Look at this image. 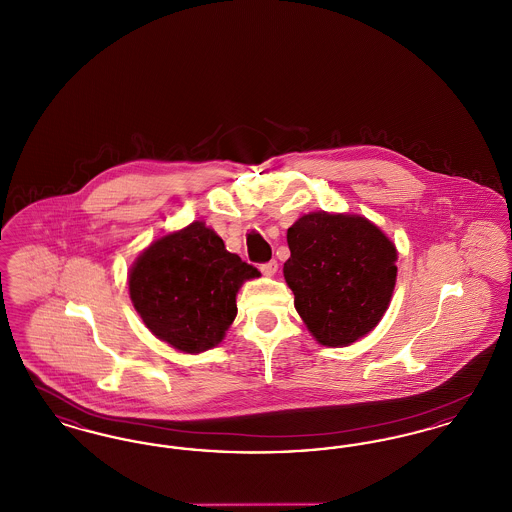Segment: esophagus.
I'll return each mask as SVG.
<instances>
[{"instance_id":"esophagus-1","label":"esophagus","mask_w":512,"mask_h":512,"mask_svg":"<svg viewBox=\"0 0 512 512\" xmlns=\"http://www.w3.org/2000/svg\"><path fill=\"white\" fill-rule=\"evenodd\" d=\"M259 268H261V272H263L265 276H274V274H276V270H278V263L272 259V261H268V263L259 265Z\"/></svg>"}]
</instances>
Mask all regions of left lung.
I'll return each mask as SVG.
<instances>
[{"label": "left lung", "mask_w": 512, "mask_h": 512, "mask_svg": "<svg viewBox=\"0 0 512 512\" xmlns=\"http://www.w3.org/2000/svg\"><path fill=\"white\" fill-rule=\"evenodd\" d=\"M284 278L295 309L322 345L363 338L384 317L397 276V251L363 217L305 215L288 228Z\"/></svg>", "instance_id": "left-lung-1"}]
</instances>
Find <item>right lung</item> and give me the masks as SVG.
I'll list each match as a JSON object with an SVG mask.
<instances>
[{"label": "right lung", "instance_id": "obj_1", "mask_svg": "<svg viewBox=\"0 0 512 512\" xmlns=\"http://www.w3.org/2000/svg\"><path fill=\"white\" fill-rule=\"evenodd\" d=\"M259 270L203 222L149 245L128 276L130 299L147 328L174 349L215 347L236 318V293Z\"/></svg>", "mask_w": 512, "mask_h": 512}]
</instances>
